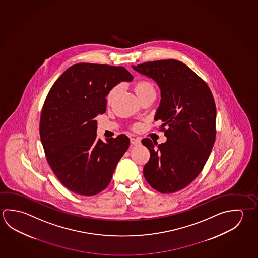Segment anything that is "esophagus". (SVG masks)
I'll list each match as a JSON object with an SVG mask.
<instances>
[{"mask_svg": "<svg viewBox=\"0 0 258 258\" xmlns=\"http://www.w3.org/2000/svg\"><path fill=\"white\" fill-rule=\"evenodd\" d=\"M131 143L132 145H140V139H139V138H131Z\"/></svg>", "mask_w": 258, "mask_h": 258, "instance_id": "obj_1", "label": "esophagus"}]
</instances>
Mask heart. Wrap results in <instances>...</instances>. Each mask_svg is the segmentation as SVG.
<instances>
[{
    "label": "heart",
    "mask_w": 258,
    "mask_h": 258,
    "mask_svg": "<svg viewBox=\"0 0 258 258\" xmlns=\"http://www.w3.org/2000/svg\"><path fill=\"white\" fill-rule=\"evenodd\" d=\"M119 90H120L119 85H115L112 88H110V90L108 91L106 96V100L108 104H111L113 102L116 97L118 96ZM134 91L136 94L140 98L149 94H155V86L153 82L148 79H140L134 84Z\"/></svg>",
    "instance_id": "b5f03b06"
}]
</instances>
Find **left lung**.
Returning <instances> with one entry per match:
<instances>
[{
  "instance_id": "8db88e82",
  "label": "left lung",
  "mask_w": 258,
  "mask_h": 258,
  "mask_svg": "<svg viewBox=\"0 0 258 258\" xmlns=\"http://www.w3.org/2000/svg\"><path fill=\"white\" fill-rule=\"evenodd\" d=\"M152 78L161 91L155 120L167 140L157 144L150 139L141 143L150 157L143 174L149 185L162 194L185 188L208 159L216 140L217 109L206 82L176 59H161L132 66Z\"/></svg>"
}]
</instances>
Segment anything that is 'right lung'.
<instances>
[{"label": "right lung", "mask_w": 258, "mask_h": 258, "mask_svg": "<svg viewBox=\"0 0 258 258\" xmlns=\"http://www.w3.org/2000/svg\"><path fill=\"white\" fill-rule=\"evenodd\" d=\"M132 79L122 66L75 64L46 97L40 119L46 159L60 183L76 194L94 196L104 190L128 149L124 134L107 143L99 140L95 118L106 112L110 88Z\"/></svg>", "instance_id": "add662e5"}]
</instances>
